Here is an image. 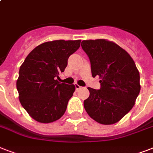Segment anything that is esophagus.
Masks as SVG:
<instances>
[{
  "mask_svg": "<svg viewBox=\"0 0 153 153\" xmlns=\"http://www.w3.org/2000/svg\"><path fill=\"white\" fill-rule=\"evenodd\" d=\"M74 86H75V89H76V91L79 90V89L82 88V86H80L79 84H74Z\"/></svg>",
  "mask_w": 153,
  "mask_h": 153,
  "instance_id": "1",
  "label": "esophagus"
}]
</instances>
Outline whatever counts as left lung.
<instances>
[{
  "mask_svg": "<svg viewBox=\"0 0 153 153\" xmlns=\"http://www.w3.org/2000/svg\"><path fill=\"white\" fill-rule=\"evenodd\" d=\"M81 46L88 55L92 76L101 78L99 90L87 88L90 96L84 101V108L98 123H116L132 109L140 93V74L135 62L114 42L90 39L82 41Z\"/></svg>",
  "mask_w": 153,
  "mask_h": 153,
  "instance_id": "left-lung-1",
  "label": "left lung"
}]
</instances>
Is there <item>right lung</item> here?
Masks as SVG:
<instances>
[{
  "mask_svg": "<svg viewBox=\"0 0 153 153\" xmlns=\"http://www.w3.org/2000/svg\"><path fill=\"white\" fill-rule=\"evenodd\" d=\"M80 43L62 39L44 43L33 49L20 66L16 81L19 99L36 121L50 123L64 114L75 86L61 83L56 78L64 71L68 58Z\"/></svg>",
  "mask_w": 153,
  "mask_h": 153,
  "instance_id": "obj_1",
  "label": "right lung"
}]
</instances>
